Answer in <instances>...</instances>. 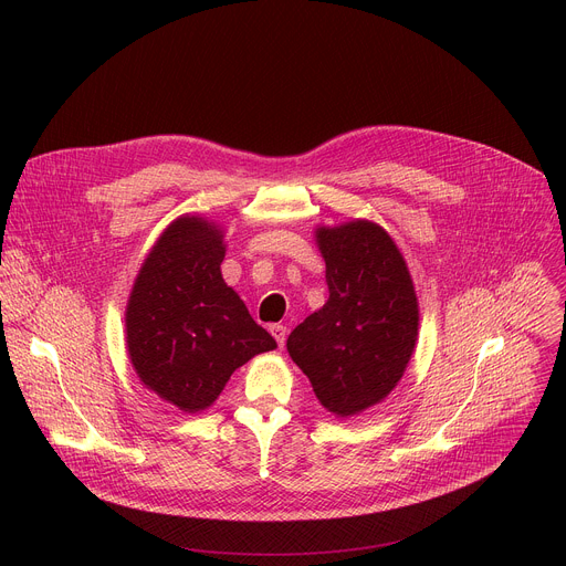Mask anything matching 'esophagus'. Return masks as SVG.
<instances>
[{
	"mask_svg": "<svg viewBox=\"0 0 566 566\" xmlns=\"http://www.w3.org/2000/svg\"><path fill=\"white\" fill-rule=\"evenodd\" d=\"M270 332H272V336L276 338L279 348H283V346H285V338H287V327L281 325V323H274V325H270Z\"/></svg>",
	"mask_w": 566,
	"mask_h": 566,
	"instance_id": "esophagus-1",
	"label": "esophagus"
}]
</instances>
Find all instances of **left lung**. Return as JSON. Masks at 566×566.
<instances>
[{
  "instance_id": "obj_1",
  "label": "left lung",
  "mask_w": 566,
  "mask_h": 566,
  "mask_svg": "<svg viewBox=\"0 0 566 566\" xmlns=\"http://www.w3.org/2000/svg\"><path fill=\"white\" fill-rule=\"evenodd\" d=\"M329 296L287 336L292 361L336 417L384 401L412 357L419 305L390 234L370 220L318 228Z\"/></svg>"
}]
</instances>
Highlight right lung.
Returning a JSON list of instances; mask_svg holds the SVG:
<instances>
[{
  "mask_svg": "<svg viewBox=\"0 0 566 566\" xmlns=\"http://www.w3.org/2000/svg\"><path fill=\"white\" fill-rule=\"evenodd\" d=\"M222 230L180 216L145 259L127 303V350L140 381L182 412L209 408L232 373L276 342L222 281Z\"/></svg>",
  "mask_w": 566,
  "mask_h": 566,
  "instance_id": "add662e5",
  "label": "right lung"
}]
</instances>
